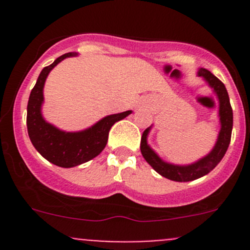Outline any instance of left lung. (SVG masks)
Segmentation results:
<instances>
[{"label":"left lung","mask_w":250,"mask_h":250,"mask_svg":"<svg viewBox=\"0 0 250 250\" xmlns=\"http://www.w3.org/2000/svg\"><path fill=\"white\" fill-rule=\"evenodd\" d=\"M197 76L203 78L207 84L213 89L214 94L216 95L219 102V122H220V130H219L218 139L215 141V145L213 146L211 151L207 153L206 156L196 162L190 165H174V163L166 162L165 160L158 156V153L148 145L147 137L150 134V130L152 128L148 127L145 129L141 137L140 151L143 157L146 162L153 168L160 175L169 179V180L178 181V183H186V181H192L196 179H200L207 175L210 170H213L219 165L223 157L228 151L229 145L231 141V133H232L233 125V113L231 109L230 98H229L228 90L225 84L214 76L209 70L200 67L197 70Z\"/></svg>","instance_id":"left-lung-1"}]
</instances>
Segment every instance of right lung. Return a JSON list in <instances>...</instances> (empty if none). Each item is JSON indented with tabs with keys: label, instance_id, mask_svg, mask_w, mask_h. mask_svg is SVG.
Returning <instances> with one entry per match:
<instances>
[{
	"label": "right lung",
	"instance_id": "1",
	"mask_svg": "<svg viewBox=\"0 0 250 250\" xmlns=\"http://www.w3.org/2000/svg\"><path fill=\"white\" fill-rule=\"evenodd\" d=\"M76 52L66 53L57 58L53 64L43 67L27 103L26 125L30 140L42 157L53 165L62 168H72L97 157L105 148L109 132L113 125L132 113V110L105 116L89 128L78 132H66L47 122L42 115L43 88L49 72L70 57H77Z\"/></svg>",
	"mask_w": 250,
	"mask_h": 250
}]
</instances>
